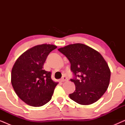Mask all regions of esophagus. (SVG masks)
Wrapping results in <instances>:
<instances>
[{"mask_svg":"<svg viewBox=\"0 0 125 125\" xmlns=\"http://www.w3.org/2000/svg\"><path fill=\"white\" fill-rule=\"evenodd\" d=\"M68 78L65 76H64V77H62V78L60 80V81L61 82H65V81H68Z\"/></svg>","mask_w":125,"mask_h":125,"instance_id":"1","label":"esophagus"}]
</instances>
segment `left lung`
<instances>
[{
	"mask_svg": "<svg viewBox=\"0 0 125 125\" xmlns=\"http://www.w3.org/2000/svg\"><path fill=\"white\" fill-rule=\"evenodd\" d=\"M58 50L69 60L75 76L71 79L76 86L75 91L69 94L71 100L83 105L97 101L106 91L110 79V70L102 56L81 43L69 44Z\"/></svg>",
	"mask_w": 125,
	"mask_h": 125,
	"instance_id": "8db88e82",
	"label": "left lung"
}]
</instances>
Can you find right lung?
Masks as SVG:
<instances>
[{
    "label": "right lung",
    "mask_w": 125,
    "mask_h": 125,
    "mask_svg": "<svg viewBox=\"0 0 125 125\" xmlns=\"http://www.w3.org/2000/svg\"><path fill=\"white\" fill-rule=\"evenodd\" d=\"M57 47L42 44L28 49L19 56L11 71V83L15 93L27 105L40 107L52 98L58 83L51 79V72L43 69L51 51Z\"/></svg>",
    "instance_id": "1"
}]
</instances>
